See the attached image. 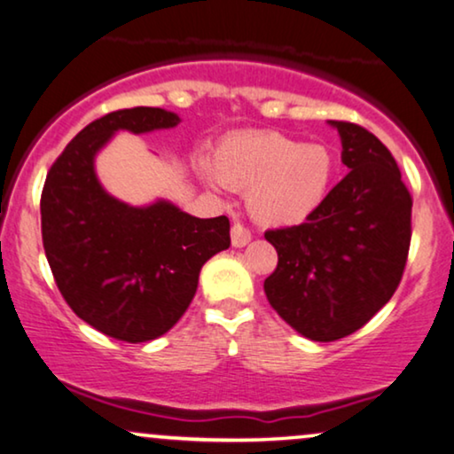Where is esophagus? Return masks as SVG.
Instances as JSON below:
<instances>
[{"mask_svg":"<svg viewBox=\"0 0 454 454\" xmlns=\"http://www.w3.org/2000/svg\"><path fill=\"white\" fill-rule=\"evenodd\" d=\"M250 239H252V235L248 229H246L244 225H239V223H235V225L231 227V244L235 246V248H244Z\"/></svg>","mask_w":454,"mask_h":454,"instance_id":"obj_1","label":"esophagus"}]
</instances>
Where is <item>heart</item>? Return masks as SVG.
<instances>
[{
  "mask_svg": "<svg viewBox=\"0 0 454 454\" xmlns=\"http://www.w3.org/2000/svg\"><path fill=\"white\" fill-rule=\"evenodd\" d=\"M210 187L248 192V213L264 227H292L310 219L325 204L335 179V156L323 144H304L278 131L227 137L215 164L200 160Z\"/></svg>",
  "mask_w": 454,
  "mask_h": 454,
  "instance_id": "obj_1",
  "label": "heart"
}]
</instances>
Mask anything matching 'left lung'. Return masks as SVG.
<instances>
[{"label":"left lung","mask_w":454,"mask_h":454,"mask_svg":"<svg viewBox=\"0 0 454 454\" xmlns=\"http://www.w3.org/2000/svg\"><path fill=\"white\" fill-rule=\"evenodd\" d=\"M342 139L348 175L302 225L267 231L278 269L264 279L269 304L315 342L361 329L403 279L411 244V193L390 150L367 129L327 121Z\"/></svg>","instance_id":"8db88e82"}]
</instances>
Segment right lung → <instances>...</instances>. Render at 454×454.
Masks as SVG:
<instances>
[{"label": "right lung", "mask_w": 454, "mask_h": 454, "mask_svg": "<svg viewBox=\"0 0 454 454\" xmlns=\"http://www.w3.org/2000/svg\"><path fill=\"white\" fill-rule=\"evenodd\" d=\"M181 122L162 108L116 110L67 145L41 193V233L51 273L70 309L98 332L150 342L184 317L204 262L227 250V216L198 219L168 200L131 206L110 196L96 156L119 131L135 135Z\"/></svg>", "instance_id": "add662e5"}]
</instances>
